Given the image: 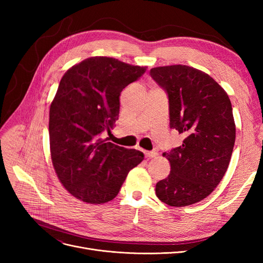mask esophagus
<instances>
[{"mask_svg": "<svg viewBox=\"0 0 263 263\" xmlns=\"http://www.w3.org/2000/svg\"><path fill=\"white\" fill-rule=\"evenodd\" d=\"M157 156L156 151H145V157L147 159H151V158H155Z\"/></svg>", "mask_w": 263, "mask_h": 263, "instance_id": "esophagus-1", "label": "esophagus"}]
</instances>
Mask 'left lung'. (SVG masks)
I'll use <instances>...</instances> for the list:
<instances>
[{
  "mask_svg": "<svg viewBox=\"0 0 263 263\" xmlns=\"http://www.w3.org/2000/svg\"><path fill=\"white\" fill-rule=\"evenodd\" d=\"M150 76L168 94L170 127L184 136L162 156L171 171L156 184L161 202L176 208L208 197L227 171L236 139L232 103L208 73L184 65L157 67Z\"/></svg>",
  "mask_w": 263,
  "mask_h": 263,
  "instance_id": "8db88e82",
  "label": "left lung"
}]
</instances>
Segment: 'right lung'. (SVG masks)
<instances>
[{
    "mask_svg": "<svg viewBox=\"0 0 263 263\" xmlns=\"http://www.w3.org/2000/svg\"><path fill=\"white\" fill-rule=\"evenodd\" d=\"M109 57H91L63 74L49 110L51 160L68 192L85 203L103 204L118 194L144 154L101 138L119 114L123 89L146 72Z\"/></svg>",
    "mask_w": 263,
    "mask_h": 263,
    "instance_id": "add662e5",
    "label": "right lung"
}]
</instances>
